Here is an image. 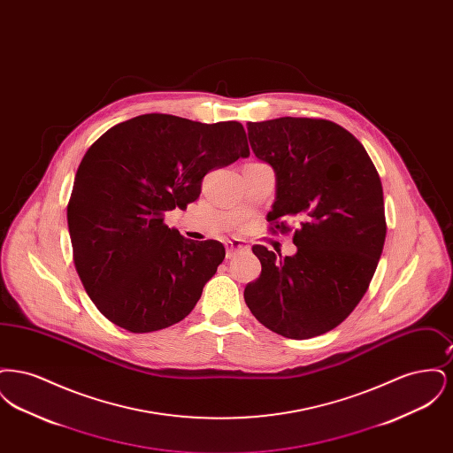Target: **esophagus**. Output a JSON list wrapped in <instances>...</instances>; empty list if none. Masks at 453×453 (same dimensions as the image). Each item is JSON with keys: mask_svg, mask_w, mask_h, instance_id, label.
Masks as SVG:
<instances>
[{"mask_svg": "<svg viewBox=\"0 0 453 453\" xmlns=\"http://www.w3.org/2000/svg\"><path fill=\"white\" fill-rule=\"evenodd\" d=\"M241 251H248V246L241 239H231L226 242V257L231 259Z\"/></svg>", "mask_w": 453, "mask_h": 453, "instance_id": "34e87169", "label": "esophagus"}]
</instances>
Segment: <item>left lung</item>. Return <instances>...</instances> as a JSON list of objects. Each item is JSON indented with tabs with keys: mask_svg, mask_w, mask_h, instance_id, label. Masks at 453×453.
Instances as JSON below:
<instances>
[{
	"mask_svg": "<svg viewBox=\"0 0 453 453\" xmlns=\"http://www.w3.org/2000/svg\"><path fill=\"white\" fill-rule=\"evenodd\" d=\"M248 139L277 178L268 222L287 231L285 220L294 219L301 227L294 257L253 246L261 273L246 285L244 301L277 334L319 336L362 301L382 255L388 227L379 173L365 148L329 120L248 122Z\"/></svg>",
	"mask_w": 453,
	"mask_h": 453,
	"instance_id": "8db88e82",
	"label": "left lung"
}]
</instances>
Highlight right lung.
<instances>
[{
	"mask_svg": "<svg viewBox=\"0 0 453 453\" xmlns=\"http://www.w3.org/2000/svg\"><path fill=\"white\" fill-rule=\"evenodd\" d=\"M239 122L200 124L148 113L108 129L88 150L67 203L74 265L108 321L151 333L185 319L226 257L222 242L170 229L202 178L248 157Z\"/></svg>",
	"mask_w": 453,
	"mask_h": 453,
	"instance_id": "add662e5",
	"label": "right lung"
}]
</instances>
